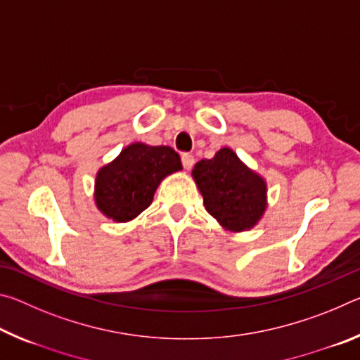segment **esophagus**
Returning a JSON list of instances; mask_svg holds the SVG:
<instances>
[{
  "label": "esophagus",
  "mask_w": 360,
  "mask_h": 360,
  "mask_svg": "<svg viewBox=\"0 0 360 360\" xmlns=\"http://www.w3.org/2000/svg\"><path fill=\"white\" fill-rule=\"evenodd\" d=\"M181 162H182V167H184V169H191L193 167L195 158H193L192 154H182L181 155Z\"/></svg>",
  "instance_id": "1"
}]
</instances>
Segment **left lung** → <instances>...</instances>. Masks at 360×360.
Instances as JSON below:
<instances>
[{
	"label": "left lung",
	"mask_w": 360,
	"mask_h": 360,
	"mask_svg": "<svg viewBox=\"0 0 360 360\" xmlns=\"http://www.w3.org/2000/svg\"><path fill=\"white\" fill-rule=\"evenodd\" d=\"M203 195L206 211L233 231L254 227L266 208V186L231 149L224 148L212 158H203L192 169Z\"/></svg>",
	"instance_id": "8db88e82"
}]
</instances>
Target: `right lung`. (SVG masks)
I'll return each instance as SVG.
<instances>
[{"instance_id":"1","label":"right lung","mask_w":360,"mask_h":360,"mask_svg":"<svg viewBox=\"0 0 360 360\" xmlns=\"http://www.w3.org/2000/svg\"><path fill=\"white\" fill-rule=\"evenodd\" d=\"M181 168L179 154L168 146L130 144L98 172L96 206L114 221H130L152 203L160 181Z\"/></svg>"}]
</instances>
